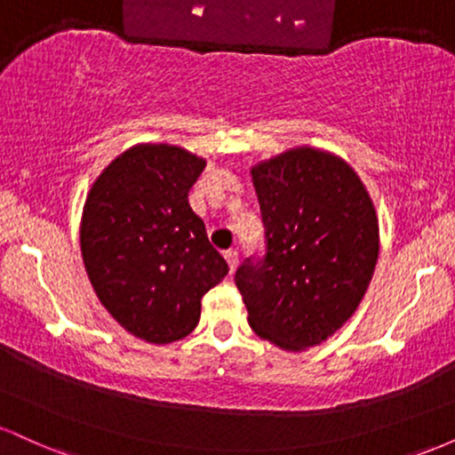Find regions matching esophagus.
I'll list each match as a JSON object with an SVG mask.
<instances>
[{"label": "esophagus", "mask_w": 455, "mask_h": 455, "mask_svg": "<svg viewBox=\"0 0 455 455\" xmlns=\"http://www.w3.org/2000/svg\"><path fill=\"white\" fill-rule=\"evenodd\" d=\"M224 259H227L228 269H231V274H233V271L237 269V265H239V252H237V250H227V252H224Z\"/></svg>", "instance_id": "obj_1"}]
</instances>
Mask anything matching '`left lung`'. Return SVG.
Segmentation results:
<instances>
[{"mask_svg":"<svg viewBox=\"0 0 455 455\" xmlns=\"http://www.w3.org/2000/svg\"><path fill=\"white\" fill-rule=\"evenodd\" d=\"M265 257L245 259L235 284L257 336L304 351L340 329L368 291L379 220L357 173L338 156L295 148L252 166Z\"/></svg>","mask_w":455,"mask_h":455,"instance_id":"8db88e82","label":"left lung"}]
</instances>
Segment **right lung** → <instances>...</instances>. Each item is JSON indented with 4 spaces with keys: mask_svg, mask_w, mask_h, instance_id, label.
<instances>
[{
    "mask_svg": "<svg viewBox=\"0 0 455 455\" xmlns=\"http://www.w3.org/2000/svg\"><path fill=\"white\" fill-rule=\"evenodd\" d=\"M205 160L166 143L134 145L93 181L81 218V254L100 304L151 344L186 338L201 299L228 274L188 192Z\"/></svg>",
    "mask_w": 455,
    "mask_h": 455,
    "instance_id": "1",
    "label": "right lung"
}]
</instances>
